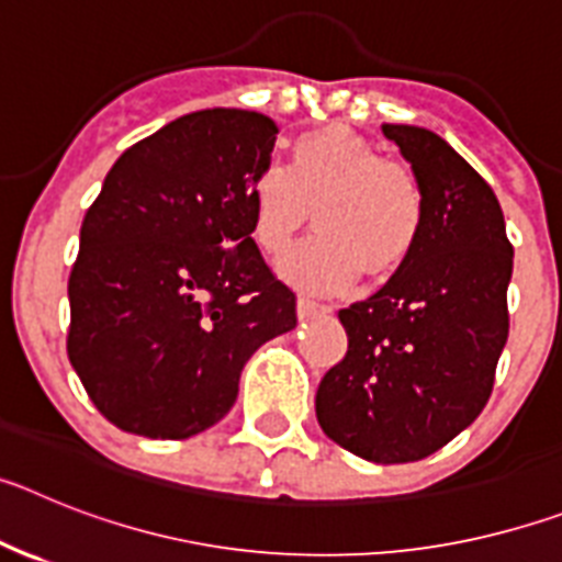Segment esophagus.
<instances>
[{
  "mask_svg": "<svg viewBox=\"0 0 562 562\" xmlns=\"http://www.w3.org/2000/svg\"><path fill=\"white\" fill-rule=\"evenodd\" d=\"M331 306L317 304L312 297H297V315L301 317H317V315H329Z\"/></svg>",
  "mask_w": 562,
  "mask_h": 562,
  "instance_id": "esophagus-1",
  "label": "esophagus"
}]
</instances>
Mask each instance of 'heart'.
Masks as SVG:
<instances>
[{
  "label": "heart",
  "instance_id": "b5f03b06",
  "mask_svg": "<svg viewBox=\"0 0 562 562\" xmlns=\"http://www.w3.org/2000/svg\"><path fill=\"white\" fill-rule=\"evenodd\" d=\"M317 233L284 265L286 281L310 292H337L360 276H391L419 247L428 196L408 166L382 160L346 126L297 134L286 166H265L250 182V233L265 256H284L310 220Z\"/></svg>",
  "mask_w": 562,
  "mask_h": 562
}]
</instances>
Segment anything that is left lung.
<instances>
[{
  "mask_svg": "<svg viewBox=\"0 0 562 562\" xmlns=\"http://www.w3.org/2000/svg\"><path fill=\"white\" fill-rule=\"evenodd\" d=\"M428 196L419 247L340 324L349 351L317 385L315 414L342 450L405 464L445 448L493 394L509 335L513 245L498 196L439 134L385 123Z\"/></svg>",
  "mask_w": 562,
  "mask_h": 562,
  "instance_id": "left-lung-1",
  "label": "left lung"
}]
</instances>
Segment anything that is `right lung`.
<instances>
[{"label":"right lung","instance_id":"obj_1","mask_svg":"<svg viewBox=\"0 0 562 562\" xmlns=\"http://www.w3.org/2000/svg\"><path fill=\"white\" fill-rule=\"evenodd\" d=\"M261 112L182 114L117 157L69 272L67 355L126 434L188 439L222 419L258 346L295 329V292L250 236L276 146Z\"/></svg>","mask_w":562,"mask_h":562}]
</instances>
